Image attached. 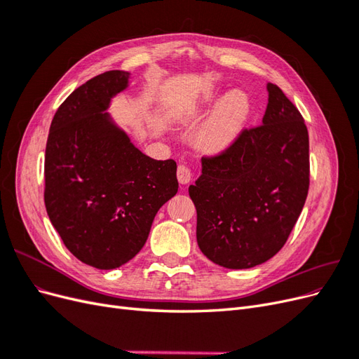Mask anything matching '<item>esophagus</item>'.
<instances>
[{"instance_id":"obj_1","label":"esophagus","mask_w":359,"mask_h":359,"mask_svg":"<svg viewBox=\"0 0 359 359\" xmlns=\"http://www.w3.org/2000/svg\"><path fill=\"white\" fill-rule=\"evenodd\" d=\"M177 178H178L180 184H189L193 178L191 169L187 165H180L177 169Z\"/></svg>"}]
</instances>
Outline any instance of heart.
<instances>
[{"instance_id":"b5f03b06","label":"heart","mask_w":359,"mask_h":359,"mask_svg":"<svg viewBox=\"0 0 359 359\" xmlns=\"http://www.w3.org/2000/svg\"><path fill=\"white\" fill-rule=\"evenodd\" d=\"M250 114V99L241 90L223 97L212 116L198 136V145L205 153H222L231 147L244 127Z\"/></svg>"}]
</instances>
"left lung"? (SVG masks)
Returning a JSON list of instances; mask_svg holds the SVG:
<instances>
[{
    "instance_id": "8db88e82",
    "label": "left lung",
    "mask_w": 359,
    "mask_h": 359,
    "mask_svg": "<svg viewBox=\"0 0 359 359\" xmlns=\"http://www.w3.org/2000/svg\"><path fill=\"white\" fill-rule=\"evenodd\" d=\"M266 88L262 124L243 128L220 154L203 157L202 175L189 187L201 252L229 269L273 257L286 244L309 193L306 123L277 85Z\"/></svg>"
}]
</instances>
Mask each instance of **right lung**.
I'll return each mask as SVG.
<instances>
[{
    "label": "right lung",
    "instance_id": "right-lung-1",
    "mask_svg": "<svg viewBox=\"0 0 359 359\" xmlns=\"http://www.w3.org/2000/svg\"><path fill=\"white\" fill-rule=\"evenodd\" d=\"M128 76L104 72L76 88L53 116L46 144L50 223L74 257L99 269L133 259L157 211L178 191L177 163L140 153L104 112Z\"/></svg>",
    "mask_w": 359,
    "mask_h": 359
}]
</instances>
